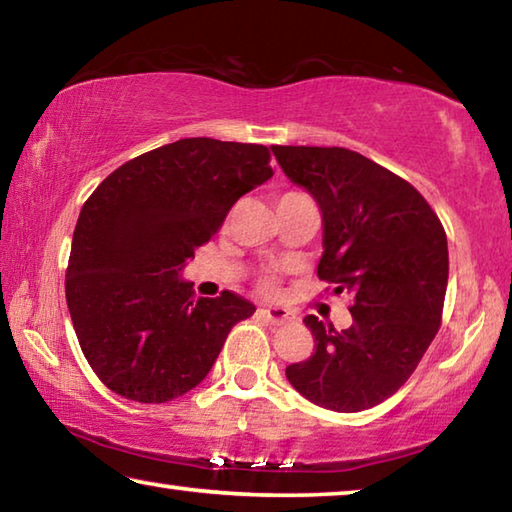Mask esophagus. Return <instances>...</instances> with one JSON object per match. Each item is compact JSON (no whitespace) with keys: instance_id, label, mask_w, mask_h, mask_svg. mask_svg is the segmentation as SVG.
<instances>
[{"instance_id":"obj_1","label":"esophagus","mask_w":512,"mask_h":512,"mask_svg":"<svg viewBox=\"0 0 512 512\" xmlns=\"http://www.w3.org/2000/svg\"><path fill=\"white\" fill-rule=\"evenodd\" d=\"M259 314H262L268 320V323H273V325H287L293 320L291 311L284 309V307H266V309L259 311Z\"/></svg>"}]
</instances>
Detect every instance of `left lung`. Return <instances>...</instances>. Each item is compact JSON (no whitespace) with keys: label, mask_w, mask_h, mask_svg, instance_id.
I'll use <instances>...</instances> for the list:
<instances>
[{"label":"left lung","mask_w":512,"mask_h":512,"mask_svg":"<svg viewBox=\"0 0 512 512\" xmlns=\"http://www.w3.org/2000/svg\"><path fill=\"white\" fill-rule=\"evenodd\" d=\"M271 151L323 214L318 277L352 296L348 329L305 318L316 352L287 366V379L323 409H372L413 375L438 332L449 277L445 230L418 189L357 151Z\"/></svg>","instance_id":"left-lung-1"}]
</instances>
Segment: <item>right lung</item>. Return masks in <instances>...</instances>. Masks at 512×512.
Listing matches in <instances>:
<instances>
[{
    "label": "right lung",
    "instance_id": "right-lung-1",
    "mask_svg": "<svg viewBox=\"0 0 512 512\" xmlns=\"http://www.w3.org/2000/svg\"><path fill=\"white\" fill-rule=\"evenodd\" d=\"M262 144L187 137L137 155L85 201L65 296L85 359L110 391L162 404L196 388L253 302L196 298L187 259L273 176Z\"/></svg>",
    "mask_w": 512,
    "mask_h": 512
}]
</instances>
